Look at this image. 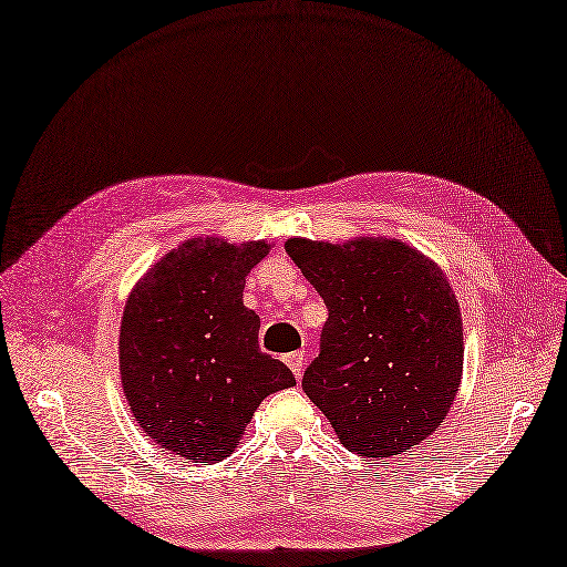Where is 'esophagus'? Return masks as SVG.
<instances>
[{"mask_svg": "<svg viewBox=\"0 0 567 567\" xmlns=\"http://www.w3.org/2000/svg\"><path fill=\"white\" fill-rule=\"evenodd\" d=\"M285 360H287V365H290L292 375H295V378H302L305 365H307V355H305V351H295V353L287 355Z\"/></svg>", "mask_w": 567, "mask_h": 567, "instance_id": "34e87169", "label": "esophagus"}]
</instances>
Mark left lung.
<instances>
[{"label":"left lung","instance_id":"left-lung-1","mask_svg":"<svg viewBox=\"0 0 567 567\" xmlns=\"http://www.w3.org/2000/svg\"><path fill=\"white\" fill-rule=\"evenodd\" d=\"M285 250L329 309L302 390L336 436L365 457L429 439L463 375V319L443 270L396 238H290Z\"/></svg>","mask_w":567,"mask_h":567}]
</instances>
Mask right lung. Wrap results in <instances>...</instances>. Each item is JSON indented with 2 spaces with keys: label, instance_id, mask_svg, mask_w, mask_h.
Listing matches in <instances>:
<instances>
[{
  "label": "right lung",
  "instance_id": "1",
  "mask_svg": "<svg viewBox=\"0 0 567 567\" xmlns=\"http://www.w3.org/2000/svg\"><path fill=\"white\" fill-rule=\"evenodd\" d=\"M268 250V240L192 238L128 295L118 333L126 402L138 426L185 461H221L265 396L297 384L260 351V319L244 307L246 275Z\"/></svg>",
  "mask_w": 567,
  "mask_h": 567
}]
</instances>
